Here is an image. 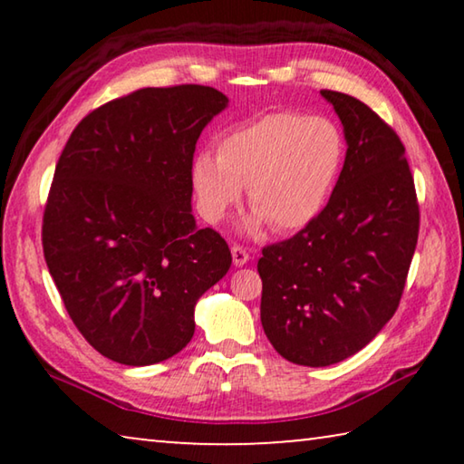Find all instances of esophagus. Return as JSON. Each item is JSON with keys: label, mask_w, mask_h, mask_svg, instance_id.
I'll return each instance as SVG.
<instances>
[{"label": "esophagus", "mask_w": 464, "mask_h": 464, "mask_svg": "<svg viewBox=\"0 0 464 464\" xmlns=\"http://www.w3.org/2000/svg\"><path fill=\"white\" fill-rule=\"evenodd\" d=\"M231 256H233V264L235 266H243V264L249 262V254H247V249L243 247V246H233L231 247Z\"/></svg>", "instance_id": "obj_1"}]
</instances>
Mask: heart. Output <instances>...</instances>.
<instances>
[{"label":"heart","mask_w":464,"mask_h":464,"mask_svg":"<svg viewBox=\"0 0 464 464\" xmlns=\"http://www.w3.org/2000/svg\"><path fill=\"white\" fill-rule=\"evenodd\" d=\"M345 143L325 116L272 112L218 139L217 155L192 161V186L210 223L241 200L247 186L251 229L270 223L288 233L307 227L325 208L342 171Z\"/></svg>","instance_id":"obj_1"}]
</instances>
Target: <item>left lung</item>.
<instances>
[{
    "label": "left lung",
    "instance_id": "8db88e82",
    "mask_svg": "<svg viewBox=\"0 0 464 464\" xmlns=\"http://www.w3.org/2000/svg\"><path fill=\"white\" fill-rule=\"evenodd\" d=\"M343 124L345 161L317 218L262 249V325L288 362L329 366L395 315L420 233L405 147L364 102L321 90Z\"/></svg>",
    "mask_w": 464,
    "mask_h": 464
}]
</instances>
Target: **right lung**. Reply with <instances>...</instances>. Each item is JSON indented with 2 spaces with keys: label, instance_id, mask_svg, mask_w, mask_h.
<instances>
[{
  "label": "right lung",
  "instance_id": "1",
  "mask_svg": "<svg viewBox=\"0 0 464 464\" xmlns=\"http://www.w3.org/2000/svg\"><path fill=\"white\" fill-rule=\"evenodd\" d=\"M227 106L208 85L143 88L73 129L54 168L43 251L69 317L114 362L168 360L194 335V307L231 266L215 229H196L192 160Z\"/></svg>",
  "mask_w": 464,
  "mask_h": 464
}]
</instances>
